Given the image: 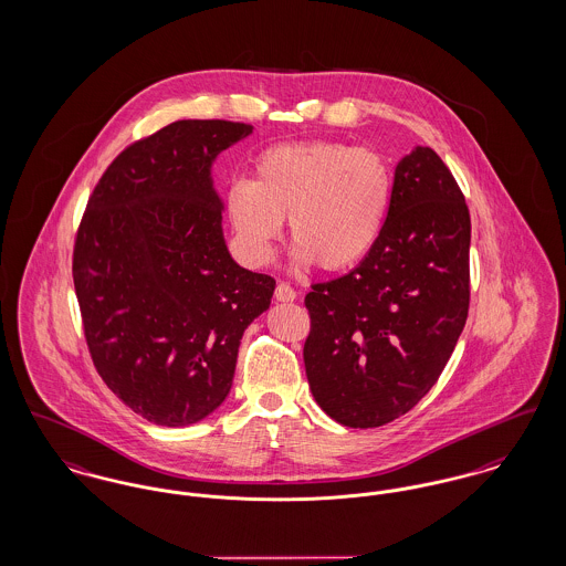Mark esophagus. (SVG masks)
<instances>
[{"instance_id":"esophagus-1","label":"esophagus","mask_w":566,"mask_h":566,"mask_svg":"<svg viewBox=\"0 0 566 566\" xmlns=\"http://www.w3.org/2000/svg\"><path fill=\"white\" fill-rule=\"evenodd\" d=\"M274 297H276V302H294L296 292L290 283H279L276 290H274Z\"/></svg>"}]
</instances>
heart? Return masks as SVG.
Returning a JSON list of instances; mask_svg holds the SVG:
<instances>
[{
  "label": "heart",
  "mask_w": 566,
  "mask_h": 566,
  "mask_svg": "<svg viewBox=\"0 0 566 566\" xmlns=\"http://www.w3.org/2000/svg\"><path fill=\"white\" fill-rule=\"evenodd\" d=\"M391 175L370 149L313 140L266 149L253 180H234L223 198L242 258L269 264L290 219L296 266L345 272L364 262L386 228Z\"/></svg>",
  "instance_id": "1"
}]
</instances>
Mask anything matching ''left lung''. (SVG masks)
Instances as JSON below:
<instances>
[{"instance_id":"1","label":"left lung","mask_w":566,"mask_h":566,"mask_svg":"<svg viewBox=\"0 0 566 566\" xmlns=\"http://www.w3.org/2000/svg\"><path fill=\"white\" fill-rule=\"evenodd\" d=\"M469 249L464 196L443 159L417 145L396 164L370 255L304 297L306 379L334 421L384 426L437 384L469 315Z\"/></svg>"}]
</instances>
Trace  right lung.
<instances>
[{"mask_svg":"<svg viewBox=\"0 0 566 566\" xmlns=\"http://www.w3.org/2000/svg\"><path fill=\"white\" fill-rule=\"evenodd\" d=\"M253 134L175 120L127 147L93 189L74 247V290L93 364L157 426L209 417L232 389L240 338L274 279L234 262L212 164Z\"/></svg>","mask_w":566,"mask_h":566,"instance_id":"obj_1","label":"right lung"}]
</instances>
